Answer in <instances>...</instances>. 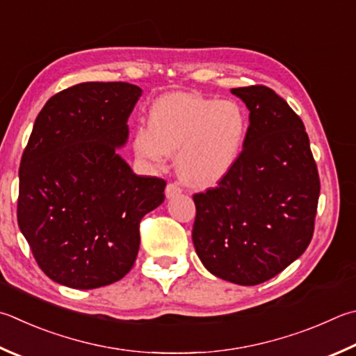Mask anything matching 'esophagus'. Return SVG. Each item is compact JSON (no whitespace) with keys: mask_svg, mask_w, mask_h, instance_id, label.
Masks as SVG:
<instances>
[{"mask_svg":"<svg viewBox=\"0 0 356 356\" xmlns=\"http://www.w3.org/2000/svg\"><path fill=\"white\" fill-rule=\"evenodd\" d=\"M180 193H182V188H180L177 184H168L166 185V197L168 199L177 196V195H180Z\"/></svg>","mask_w":356,"mask_h":356,"instance_id":"esophagus-1","label":"esophagus"}]
</instances>
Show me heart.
I'll return each instance as SVG.
<instances>
[{
	"label": "heart",
	"mask_w": 356,
	"mask_h": 356,
	"mask_svg": "<svg viewBox=\"0 0 356 356\" xmlns=\"http://www.w3.org/2000/svg\"><path fill=\"white\" fill-rule=\"evenodd\" d=\"M248 132V113L235 101L168 93L152 102L149 122L135 126L132 146L147 168L163 166L176 149L180 176L191 184L209 185L236 165Z\"/></svg>",
	"instance_id": "b5f03b06"
}]
</instances>
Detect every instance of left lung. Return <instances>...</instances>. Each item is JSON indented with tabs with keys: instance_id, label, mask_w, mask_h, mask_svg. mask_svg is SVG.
Instances as JSON below:
<instances>
[{
	"instance_id": "8db88e82",
	"label": "left lung",
	"mask_w": 356,
	"mask_h": 356,
	"mask_svg": "<svg viewBox=\"0 0 356 356\" xmlns=\"http://www.w3.org/2000/svg\"><path fill=\"white\" fill-rule=\"evenodd\" d=\"M230 92L249 111L248 138L216 188L193 196V244L209 273L252 286L305 252L321 184L305 126L288 102L263 86Z\"/></svg>"
}]
</instances>
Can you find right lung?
Segmentation results:
<instances>
[{
  "mask_svg": "<svg viewBox=\"0 0 356 356\" xmlns=\"http://www.w3.org/2000/svg\"><path fill=\"white\" fill-rule=\"evenodd\" d=\"M143 90L83 82L49 98L23 152L17 219L51 280L95 289L121 280L140 248V221L166 182L137 176L118 147Z\"/></svg>",
  "mask_w": 356,
  "mask_h": 356,
  "instance_id": "right-lung-1",
  "label": "right lung"
}]
</instances>
